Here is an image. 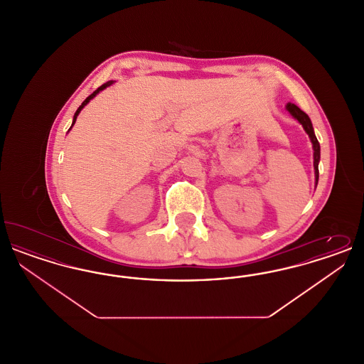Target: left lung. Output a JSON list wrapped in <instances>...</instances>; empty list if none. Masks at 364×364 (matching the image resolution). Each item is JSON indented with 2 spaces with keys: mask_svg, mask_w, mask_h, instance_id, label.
I'll use <instances>...</instances> for the list:
<instances>
[{
  "mask_svg": "<svg viewBox=\"0 0 364 364\" xmlns=\"http://www.w3.org/2000/svg\"><path fill=\"white\" fill-rule=\"evenodd\" d=\"M287 109L289 110V113L294 116V119L303 125V128L306 129V132L309 134V136L311 139L312 147H314V169H315V180H316V183H318V177H319L318 162H319V158H321V147H319V141H318V139H316L315 134H314L311 120H310V117H309L303 110H300L296 105L288 104L287 105Z\"/></svg>",
  "mask_w": 364,
  "mask_h": 364,
  "instance_id": "8db88e82",
  "label": "left lung"
}]
</instances>
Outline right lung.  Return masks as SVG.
Instances as JSON below:
<instances>
[{
    "mask_svg": "<svg viewBox=\"0 0 364 364\" xmlns=\"http://www.w3.org/2000/svg\"><path fill=\"white\" fill-rule=\"evenodd\" d=\"M112 83H113V82H106V83L102 85V86L98 87V88H97V90H95V91H94L91 95H88V97H87L86 100L83 101V104L80 105V106H79V109L76 110V113H75V116H73V122H72V125H73L75 122H76V117H77V114L80 113V110H82V109H83V107H85V106H86V105L90 102V100H92V98H94V97H95V95H97V94H98L101 90H104V88H106V87L110 86Z\"/></svg>",
    "mask_w": 364,
    "mask_h": 364,
    "instance_id": "add662e5",
    "label": "right lung"
}]
</instances>
